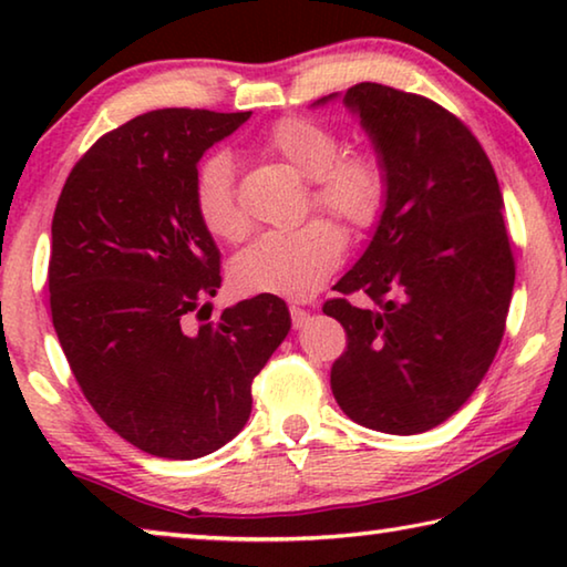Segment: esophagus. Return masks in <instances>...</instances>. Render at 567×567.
I'll list each match as a JSON object with an SVG mask.
<instances>
[{"instance_id":"34e87169","label":"esophagus","mask_w":567,"mask_h":567,"mask_svg":"<svg viewBox=\"0 0 567 567\" xmlns=\"http://www.w3.org/2000/svg\"><path fill=\"white\" fill-rule=\"evenodd\" d=\"M290 315H292V324L295 328H302V324H307V320H310V312L302 310V307H290Z\"/></svg>"}]
</instances>
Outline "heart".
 <instances>
[{
	"mask_svg": "<svg viewBox=\"0 0 567 567\" xmlns=\"http://www.w3.org/2000/svg\"><path fill=\"white\" fill-rule=\"evenodd\" d=\"M267 155L310 179V203L352 229L375 225L388 197V175L370 152H340L338 132L312 117H285L262 137ZM195 209L219 239L245 235L247 217L237 203L233 159L207 155L195 172ZM344 237L328 219L297 229H272L233 260V280L243 292L307 297L340 265Z\"/></svg>",
	"mask_w": 567,
	"mask_h": 567,
	"instance_id": "b5f03b06",
	"label": "heart"
}]
</instances>
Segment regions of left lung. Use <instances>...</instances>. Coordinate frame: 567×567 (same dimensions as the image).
Here are the masks:
<instances>
[{
    "mask_svg": "<svg viewBox=\"0 0 567 567\" xmlns=\"http://www.w3.org/2000/svg\"><path fill=\"white\" fill-rule=\"evenodd\" d=\"M342 102L385 167L388 197L334 285L372 307L344 297L322 307L348 332L332 395L378 433H425L465 405L501 348L515 285L503 192L473 132L433 100L362 82Z\"/></svg>",
    "mask_w": 567,
    "mask_h": 567,
    "instance_id": "1",
    "label": "left lung"
}]
</instances>
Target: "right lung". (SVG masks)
<instances>
[{"label":"right lung","mask_w":567,"mask_h":567,"mask_svg":"<svg viewBox=\"0 0 567 567\" xmlns=\"http://www.w3.org/2000/svg\"><path fill=\"white\" fill-rule=\"evenodd\" d=\"M249 114H140L94 142L54 209L56 338L94 412L155 457L195 460L229 443L252 412L255 375L292 324L275 295L209 320L219 249L192 185L205 152ZM192 311L208 322L189 323Z\"/></svg>","instance_id":"obj_1"}]
</instances>
